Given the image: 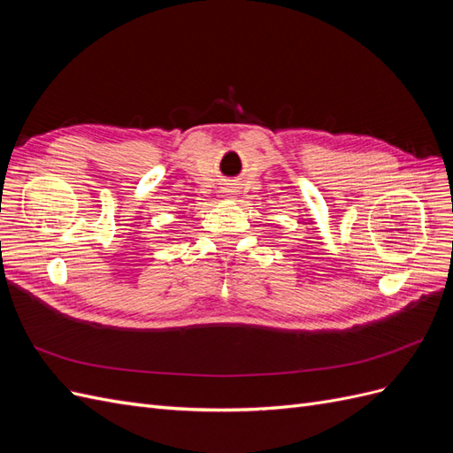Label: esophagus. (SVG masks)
Returning a JSON list of instances; mask_svg holds the SVG:
<instances>
[{
  "label": "esophagus",
  "mask_w": 453,
  "mask_h": 453,
  "mask_svg": "<svg viewBox=\"0 0 453 453\" xmlns=\"http://www.w3.org/2000/svg\"><path fill=\"white\" fill-rule=\"evenodd\" d=\"M230 190H232V188H230Z\"/></svg>",
  "instance_id": "34e87169"
}]
</instances>
